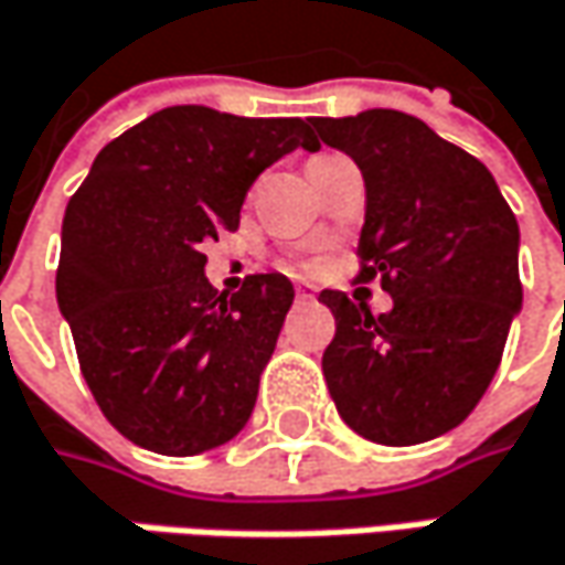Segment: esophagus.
<instances>
[{"mask_svg":"<svg viewBox=\"0 0 565 565\" xmlns=\"http://www.w3.org/2000/svg\"><path fill=\"white\" fill-rule=\"evenodd\" d=\"M313 297H316V290L310 287V284H300V287H297V300H300V303H310Z\"/></svg>","mask_w":565,"mask_h":565,"instance_id":"34e87169","label":"esophagus"}]
</instances>
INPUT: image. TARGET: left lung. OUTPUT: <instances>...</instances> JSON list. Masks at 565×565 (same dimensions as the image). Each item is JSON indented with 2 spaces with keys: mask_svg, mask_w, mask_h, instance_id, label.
Listing matches in <instances>:
<instances>
[{
  "mask_svg": "<svg viewBox=\"0 0 565 565\" xmlns=\"http://www.w3.org/2000/svg\"><path fill=\"white\" fill-rule=\"evenodd\" d=\"M322 143L358 162L367 207L358 281H381L393 310L371 316L342 290L322 374L345 425L406 448L460 425L492 381L521 307L518 220L477 156L390 108L310 117Z\"/></svg>",
  "mask_w": 565,
  "mask_h": 565,
  "instance_id": "8db88e82",
  "label": "left lung"
}]
</instances>
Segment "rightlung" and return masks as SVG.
Listing matches in <instances>:
<instances>
[{
  "label": "right lung",
  "mask_w": 565,
  "mask_h": 565,
  "mask_svg": "<svg viewBox=\"0 0 565 565\" xmlns=\"http://www.w3.org/2000/svg\"><path fill=\"white\" fill-rule=\"evenodd\" d=\"M297 147L319 150L300 117L175 105L111 140L70 198L56 303L127 441L188 457L249 422L294 284L271 271L216 294L201 246L239 226L252 182Z\"/></svg>",
  "instance_id": "right-lung-1"
}]
</instances>
